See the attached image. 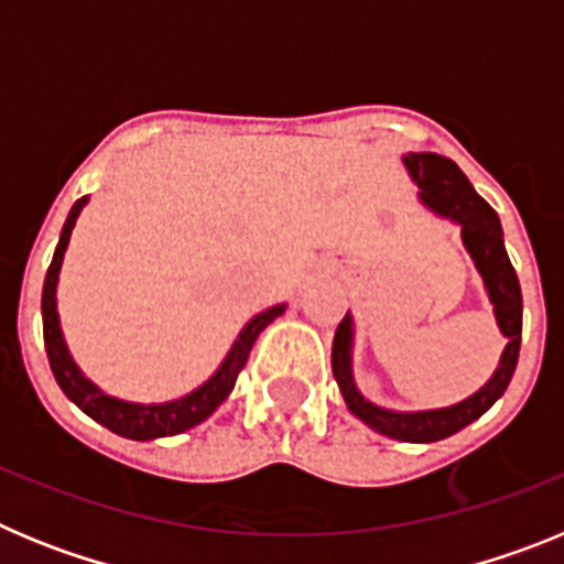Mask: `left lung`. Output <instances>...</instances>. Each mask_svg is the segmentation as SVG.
<instances>
[{
	"instance_id": "8db88e82",
	"label": "left lung",
	"mask_w": 564,
	"mask_h": 564,
	"mask_svg": "<svg viewBox=\"0 0 564 564\" xmlns=\"http://www.w3.org/2000/svg\"><path fill=\"white\" fill-rule=\"evenodd\" d=\"M410 169L412 181L421 188V200L441 217H449L460 226L463 246L475 259L477 271L486 282L488 299L495 302V316L502 336L508 338V347L500 358V367L491 376V381L475 392L466 401L446 406V410L432 412H390L381 410L376 403L364 401L361 392L356 390L350 372V316H344L333 336V376L338 381L344 401L356 417H361L367 426L395 441L406 443H435L443 437L455 435L463 426L482 415V412L506 392L511 376L517 370L522 341V293L520 279H517L514 265L508 259L506 246H502L500 217L480 194L471 188L466 174L457 169L455 161L435 152H412L403 158Z\"/></svg>"
}]
</instances>
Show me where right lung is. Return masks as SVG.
Here are the masks:
<instances>
[{
  "label": "right lung",
  "instance_id": "add662e5",
  "mask_svg": "<svg viewBox=\"0 0 564 564\" xmlns=\"http://www.w3.org/2000/svg\"><path fill=\"white\" fill-rule=\"evenodd\" d=\"M87 206V197L76 200V206L69 208V217L62 228V237H58L56 253H53V262L47 268V276H44V291H42V325H44V350L50 358V370L56 376L58 387L64 390V395L76 403L78 410L87 412L93 421H98L101 426H107L115 435L129 437V441H152V437H169L181 435V432L192 430L197 423L206 421L217 406L228 398V392L234 390V381H237L239 370L246 367L248 352H251L253 341L273 318L282 316L285 305H276L271 311L259 313L242 327V333L234 341L231 352L226 356V361L220 364V370L214 372L200 390H194L192 395L181 398V401L169 403H154V406H143V403H127L118 401V398H109L104 392H98V387L87 381V378L78 372V367L69 358L67 347H64L62 327H58V313H56V282L58 271H62V259L67 251L69 234L76 226L78 214Z\"/></svg>",
  "mask_w": 564,
  "mask_h": 564
}]
</instances>
